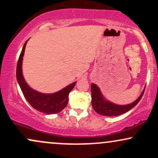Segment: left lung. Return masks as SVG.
I'll return each mask as SVG.
<instances>
[{
	"mask_svg": "<svg viewBox=\"0 0 158 158\" xmlns=\"http://www.w3.org/2000/svg\"><path fill=\"white\" fill-rule=\"evenodd\" d=\"M144 90H143L140 96L136 99L134 102L125 106H119V105L114 104L110 102V101L106 100L101 93L100 89L97 85L92 83L91 84V96H92V106L95 111L99 114L103 116H118L128 111L133 108L139 102L142 98Z\"/></svg>",
	"mask_w": 158,
	"mask_h": 158,
	"instance_id": "1",
	"label": "left lung"
}]
</instances>
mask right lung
Listing matches in <instances>:
<instances>
[{
  "label": "right lung",
  "mask_w": 158,
  "mask_h": 158,
  "mask_svg": "<svg viewBox=\"0 0 158 158\" xmlns=\"http://www.w3.org/2000/svg\"><path fill=\"white\" fill-rule=\"evenodd\" d=\"M27 41L25 42L20 54L16 69V78L20 88L22 90L25 99L33 108L46 114L59 113L68 105L69 93L74 88L77 81L71 83L63 89L53 94L40 93L30 88L25 81L22 73L23 56Z\"/></svg>",
  "instance_id": "1"
}]
</instances>
